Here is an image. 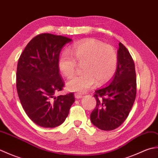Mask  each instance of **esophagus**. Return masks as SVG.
<instances>
[{"label":"esophagus","instance_id":"obj_1","mask_svg":"<svg viewBox=\"0 0 158 158\" xmlns=\"http://www.w3.org/2000/svg\"><path fill=\"white\" fill-rule=\"evenodd\" d=\"M75 98H76V99H80V98H82V96H81V95H80V94H79L76 93L75 94Z\"/></svg>","mask_w":158,"mask_h":158}]
</instances>
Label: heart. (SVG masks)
<instances>
[{"label":"heart","instance_id":"heart-1","mask_svg":"<svg viewBox=\"0 0 158 158\" xmlns=\"http://www.w3.org/2000/svg\"><path fill=\"white\" fill-rule=\"evenodd\" d=\"M70 53L64 52L58 60V69L64 76L70 77L77 66L75 60L83 63V73L70 78L66 82L69 91L83 94L98 83L108 81L112 78L117 69V53L111 46L92 39L76 42Z\"/></svg>","mask_w":158,"mask_h":158}]
</instances>
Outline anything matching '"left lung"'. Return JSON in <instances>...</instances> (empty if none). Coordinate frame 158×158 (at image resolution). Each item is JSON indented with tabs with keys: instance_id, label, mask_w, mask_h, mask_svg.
Listing matches in <instances>:
<instances>
[{
	"instance_id": "8db88e82",
	"label": "left lung",
	"mask_w": 158,
	"mask_h": 158,
	"mask_svg": "<svg viewBox=\"0 0 158 158\" xmlns=\"http://www.w3.org/2000/svg\"><path fill=\"white\" fill-rule=\"evenodd\" d=\"M95 92L96 106L90 115L93 125L102 130H112L122 125L129 115L136 94L135 62L122 43H119L113 77Z\"/></svg>"
}]
</instances>
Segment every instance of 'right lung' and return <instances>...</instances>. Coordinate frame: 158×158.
<instances>
[{"label": "right lung", "instance_id": "add662e5", "mask_svg": "<svg viewBox=\"0 0 158 158\" xmlns=\"http://www.w3.org/2000/svg\"><path fill=\"white\" fill-rule=\"evenodd\" d=\"M72 39L49 33L33 38L19 57L16 86L23 109L36 125L55 127L64 122L75 102L73 94L56 96L64 83L58 69L60 53Z\"/></svg>", "mask_w": 158, "mask_h": 158}]
</instances>
